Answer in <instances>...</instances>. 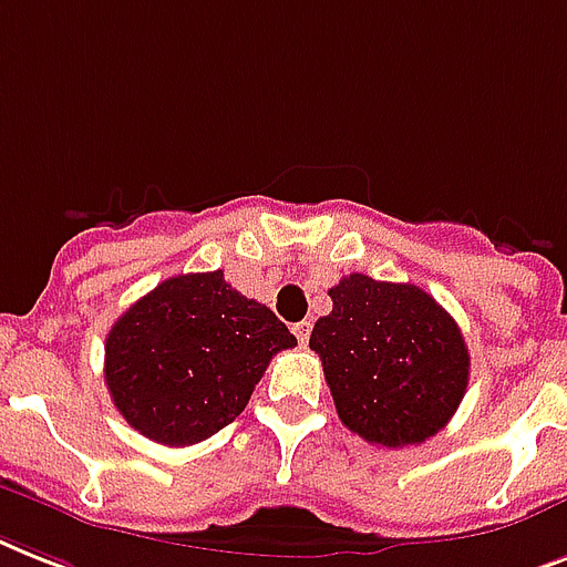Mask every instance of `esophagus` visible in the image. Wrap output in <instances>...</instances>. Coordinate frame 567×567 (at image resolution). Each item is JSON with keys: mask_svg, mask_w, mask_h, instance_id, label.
Masks as SVG:
<instances>
[{"mask_svg": "<svg viewBox=\"0 0 567 567\" xmlns=\"http://www.w3.org/2000/svg\"><path fill=\"white\" fill-rule=\"evenodd\" d=\"M293 334H297L299 347H306L308 334H311V323H308V320H302V323H293Z\"/></svg>", "mask_w": 567, "mask_h": 567, "instance_id": "1", "label": "esophagus"}]
</instances>
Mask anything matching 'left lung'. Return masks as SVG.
<instances>
[{"instance_id":"8db88e82","label":"left lung","mask_w":567,"mask_h":567,"mask_svg":"<svg viewBox=\"0 0 567 567\" xmlns=\"http://www.w3.org/2000/svg\"><path fill=\"white\" fill-rule=\"evenodd\" d=\"M308 347L323 361L340 422L372 445L425 443L443 431L468 384L454 317L416 285L349 274Z\"/></svg>"}]
</instances>
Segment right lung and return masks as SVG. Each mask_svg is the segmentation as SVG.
<instances>
[{"label": "right lung", "mask_w": 567, "mask_h": 567, "mask_svg": "<svg viewBox=\"0 0 567 567\" xmlns=\"http://www.w3.org/2000/svg\"><path fill=\"white\" fill-rule=\"evenodd\" d=\"M297 347L288 326L224 279L172 276L118 317L104 381L127 425L159 445H195L247 408L270 358Z\"/></svg>", "instance_id": "obj_1"}]
</instances>
